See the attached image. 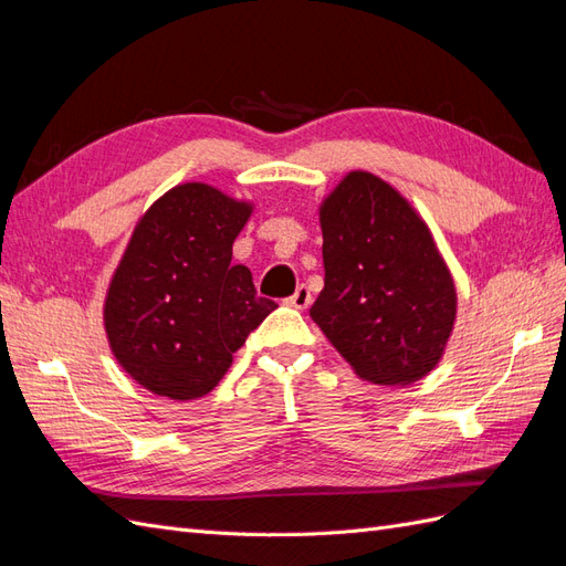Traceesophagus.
Listing matches in <instances>:
<instances>
[{"mask_svg":"<svg viewBox=\"0 0 566 566\" xmlns=\"http://www.w3.org/2000/svg\"><path fill=\"white\" fill-rule=\"evenodd\" d=\"M287 304L295 306V310H306V306L312 304V290L306 287V285H300V287L295 290V295L287 297Z\"/></svg>","mask_w":566,"mask_h":566,"instance_id":"1","label":"esophagus"}]
</instances>
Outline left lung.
I'll list each match as a JSON object with an SVG mask.
<instances>
[{
  "mask_svg": "<svg viewBox=\"0 0 566 566\" xmlns=\"http://www.w3.org/2000/svg\"><path fill=\"white\" fill-rule=\"evenodd\" d=\"M323 290L310 310L358 378L403 387L430 375L458 314L453 273L410 200L352 169L318 205Z\"/></svg>",
  "mask_w": 566,
  "mask_h": 566,
  "instance_id": "8db88e82",
  "label": "left lung"
}]
</instances>
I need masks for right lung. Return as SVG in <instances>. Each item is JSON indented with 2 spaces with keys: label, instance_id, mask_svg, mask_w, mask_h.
Instances as JSON below:
<instances>
[{
  "label": "right lung",
  "instance_id": "1",
  "mask_svg": "<svg viewBox=\"0 0 566 566\" xmlns=\"http://www.w3.org/2000/svg\"><path fill=\"white\" fill-rule=\"evenodd\" d=\"M254 200L186 181L139 217L104 300L115 361L158 397L210 394L276 302L256 295L252 273L231 264Z\"/></svg>",
  "mask_w": 566,
  "mask_h": 566
}]
</instances>
